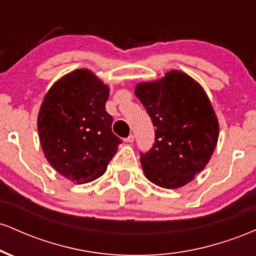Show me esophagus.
<instances>
[{"mask_svg": "<svg viewBox=\"0 0 256 256\" xmlns=\"http://www.w3.org/2000/svg\"><path fill=\"white\" fill-rule=\"evenodd\" d=\"M124 140L126 143H132L134 140V134H130V136H128V138H125Z\"/></svg>", "mask_w": 256, "mask_h": 256, "instance_id": "1", "label": "esophagus"}]
</instances>
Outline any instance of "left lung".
<instances>
[{"label": "left lung", "mask_w": 256, "mask_h": 256, "mask_svg": "<svg viewBox=\"0 0 256 256\" xmlns=\"http://www.w3.org/2000/svg\"><path fill=\"white\" fill-rule=\"evenodd\" d=\"M150 116L155 143L140 154L148 180L177 189L192 180L210 162L219 138V122L204 88L186 73L172 70L165 77L134 88Z\"/></svg>", "instance_id": "1"}]
</instances>
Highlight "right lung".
Masks as SVG:
<instances>
[{"mask_svg": "<svg viewBox=\"0 0 256 256\" xmlns=\"http://www.w3.org/2000/svg\"><path fill=\"white\" fill-rule=\"evenodd\" d=\"M108 98V85L79 68L55 82L40 104L37 128L44 156L73 183L101 177L122 143L112 132Z\"/></svg>", "mask_w": 256, "mask_h": 256, "instance_id": "right-lung-1", "label": "right lung"}]
</instances>
